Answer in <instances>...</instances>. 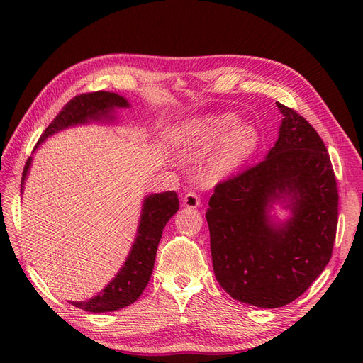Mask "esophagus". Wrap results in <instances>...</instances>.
<instances>
[{"label":"esophagus","mask_w":363,"mask_h":363,"mask_svg":"<svg viewBox=\"0 0 363 363\" xmlns=\"http://www.w3.org/2000/svg\"><path fill=\"white\" fill-rule=\"evenodd\" d=\"M201 204V199H200V195L196 194V192H188L184 196H183V206L184 207H188V208H195V207H199Z\"/></svg>","instance_id":"obj_1"}]
</instances>
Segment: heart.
I'll return each mask as SVG.
<instances>
[{
  "label": "heart",
  "mask_w": 363,
  "mask_h": 363,
  "mask_svg": "<svg viewBox=\"0 0 363 363\" xmlns=\"http://www.w3.org/2000/svg\"><path fill=\"white\" fill-rule=\"evenodd\" d=\"M238 118L232 113L208 115L192 119L179 131V140L188 157H203L213 150L207 164V175L212 180L225 179L244 164L255 152L259 135L248 124H236Z\"/></svg>",
  "instance_id": "b5f03b06"
}]
</instances>
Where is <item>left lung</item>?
<instances>
[{
    "instance_id": "8db88e82",
    "label": "left lung",
    "mask_w": 363,
    "mask_h": 363,
    "mask_svg": "<svg viewBox=\"0 0 363 363\" xmlns=\"http://www.w3.org/2000/svg\"><path fill=\"white\" fill-rule=\"evenodd\" d=\"M267 157L215 186L206 219L218 283L235 300L276 309L298 298L332 257L337 186L323 139L292 108ZM283 203L291 216L269 212Z\"/></svg>"
}]
</instances>
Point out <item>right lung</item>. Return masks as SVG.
I'll use <instances>...</instances> for the list:
<instances>
[{
  "label": "right lung",
  "instance_id": "obj_1",
  "mask_svg": "<svg viewBox=\"0 0 363 363\" xmlns=\"http://www.w3.org/2000/svg\"><path fill=\"white\" fill-rule=\"evenodd\" d=\"M130 103L124 96L113 92H91L82 94L62 108V112L54 118L52 123L43 131L36 148L47 138L59 131L92 123V121H113L116 108H128ZM35 148V150H36ZM31 157H28L21 182V192L24 189V182L31 167ZM179 211V196L174 191L162 194H150L142 204V213L133 245L124 262L123 268L113 277V280L87 301H71L79 309L100 313L113 312L135 303L144 292L150 281L152 267H155L157 245L163 233V228L169 219Z\"/></svg>",
  "mask_w": 363,
  "mask_h": 363
}]
</instances>
